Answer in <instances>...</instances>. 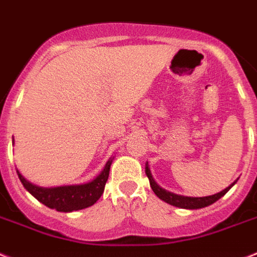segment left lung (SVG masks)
<instances>
[{
    "label": "left lung",
    "instance_id": "obj_1",
    "mask_svg": "<svg viewBox=\"0 0 257 257\" xmlns=\"http://www.w3.org/2000/svg\"><path fill=\"white\" fill-rule=\"evenodd\" d=\"M146 175H147L148 180H150V185H151L152 190L156 196L163 200L164 202L169 203V205H173L176 207H181V209H201V207H206L211 203H214L215 201H218L220 197H223L228 190L234 186V184H231L228 188H226L222 192L217 193V194H213V196L209 197H184V196H177V194H173V193H169L167 190L162 189L160 186L155 182V180L152 179L151 171L148 167H146Z\"/></svg>",
    "mask_w": 257,
    "mask_h": 257
}]
</instances>
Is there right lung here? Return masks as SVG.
I'll use <instances>...</instances> for the list:
<instances>
[{"label": "right lung", "instance_id": "add662e5", "mask_svg": "<svg viewBox=\"0 0 257 257\" xmlns=\"http://www.w3.org/2000/svg\"><path fill=\"white\" fill-rule=\"evenodd\" d=\"M110 165H111V160L106 163L103 171L92 182H88L84 185L60 186V188L43 189V188L30 184L19 173L18 177L23 186L39 202L48 206L50 209L68 213V211H75V210H81L92 206L99 200V197L102 196L103 189H105L106 181L109 179Z\"/></svg>", "mask_w": 257, "mask_h": 257}]
</instances>
